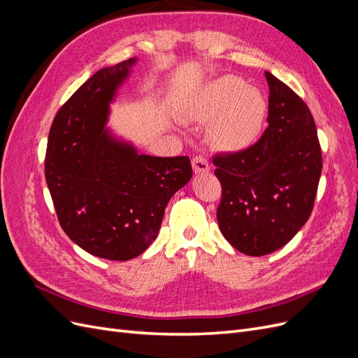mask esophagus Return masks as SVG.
Listing matches in <instances>:
<instances>
[{"instance_id":"34e87169","label":"esophagus","mask_w":358,"mask_h":358,"mask_svg":"<svg viewBox=\"0 0 358 358\" xmlns=\"http://www.w3.org/2000/svg\"><path fill=\"white\" fill-rule=\"evenodd\" d=\"M192 169H194V173H196V175H200V173H208L210 170L208 158L203 157V155L194 157L192 158Z\"/></svg>"}]
</instances>
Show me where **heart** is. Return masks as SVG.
<instances>
[{
    "label": "heart",
    "instance_id": "b5f03b06",
    "mask_svg": "<svg viewBox=\"0 0 358 358\" xmlns=\"http://www.w3.org/2000/svg\"><path fill=\"white\" fill-rule=\"evenodd\" d=\"M188 116L194 121L208 122L210 142L222 150H242L252 145L262 133L267 101L263 94L234 76L220 78L192 100Z\"/></svg>",
    "mask_w": 358,
    "mask_h": 358
}]
</instances>
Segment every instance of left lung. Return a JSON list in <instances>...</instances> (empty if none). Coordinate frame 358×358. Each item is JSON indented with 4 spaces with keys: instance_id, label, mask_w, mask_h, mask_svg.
I'll return each mask as SVG.
<instances>
[{
    "instance_id": "8db88e82",
    "label": "left lung",
    "mask_w": 358,
    "mask_h": 358,
    "mask_svg": "<svg viewBox=\"0 0 358 358\" xmlns=\"http://www.w3.org/2000/svg\"><path fill=\"white\" fill-rule=\"evenodd\" d=\"M268 127L258 142L212 158L221 182L216 218L233 248L259 257L287 245L306 224L322 170L315 121L306 103L266 71Z\"/></svg>"
}]
</instances>
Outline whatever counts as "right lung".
Wrapping results in <instances>:
<instances>
[{
    "label": "right lung",
    "mask_w": 358,
    "mask_h": 358,
    "mask_svg": "<svg viewBox=\"0 0 358 358\" xmlns=\"http://www.w3.org/2000/svg\"><path fill=\"white\" fill-rule=\"evenodd\" d=\"M134 62L99 70L70 96L53 119L45 158L62 230L86 252L116 262L146 251L169 200L192 178L188 157L140 155L104 128Z\"/></svg>",
    "instance_id": "1"
}]
</instances>
